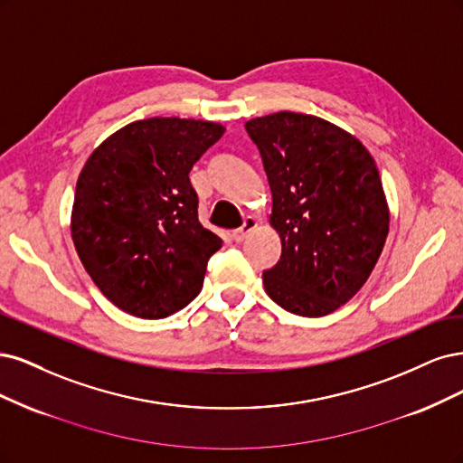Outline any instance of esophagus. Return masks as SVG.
<instances>
[{
    "mask_svg": "<svg viewBox=\"0 0 463 463\" xmlns=\"http://www.w3.org/2000/svg\"><path fill=\"white\" fill-rule=\"evenodd\" d=\"M256 227H258V219L256 217H246L244 219V225L241 229L232 231V241L234 242H242L244 238L248 236V232H251Z\"/></svg>",
    "mask_w": 463,
    "mask_h": 463,
    "instance_id": "34e87169",
    "label": "esophagus"
}]
</instances>
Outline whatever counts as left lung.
Instances as JSON below:
<instances>
[{
  "label": "left lung",
  "mask_w": 463,
  "mask_h": 463,
  "mask_svg": "<svg viewBox=\"0 0 463 463\" xmlns=\"http://www.w3.org/2000/svg\"><path fill=\"white\" fill-rule=\"evenodd\" d=\"M273 194L280 260L263 273L271 300L294 316L323 317L346 304L375 267L389 205L375 159L325 118L279 111L251 118Z\"/></svg>",
  "instance_id": "1"
}]
</instances>
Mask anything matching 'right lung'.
Listing matches in <instances>:
<instances>
[{"mask_svg": "<svg viewBox=\"0 0 463 463\" xmlns=\"http://www.w3.org/2000/svg\"><path fill=\"white\" fill-rule=\"evenodd\" d=\"M222 132L210 121L144 118L88 157L71 234L84 269L118 309L163 319L200 294L222 241L202 227L188 173Z\"/></svg>", "mask_w": 463, "mask_h": 463, "instance_id": "obj_1", "label": "right lung"}]
</instances>
